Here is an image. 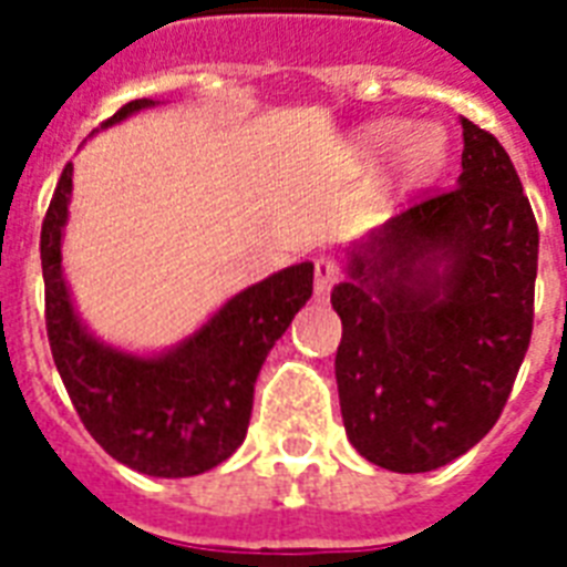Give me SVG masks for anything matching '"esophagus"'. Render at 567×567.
<instances>
[{
  "mask_svg": "<svg viewBox=\"0 0 567 567\" xmlns=\"http://www.w3.org/2000/svg\"><path fill=\"white\" fill-rule=\"evenodd\" d=\"M338 282V265L332 258H318L315 261V297H329L332 285Z\"/></svg>",
  "mask_w": 567,
  "mask_h": 567,
  "instance_id": "34e87169",
  "label": "esophagus"
}]
</instances>
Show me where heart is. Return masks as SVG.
<instances>
[{
  "instance_id": "obj_1",
  "label": "heart",
  "mask_w": 567,
  "mask_h": 567,
  "mask_svg": "<svg viewBox=\"0 0 567 567\" xmlns=\"http://www.w3.org/2000/svg\"><path fill=\"white\" fill-rule=\"evenodd\" d=\"M400 131H403V126L396 120L371 123L359 137V153L364 158H377L396 140L398 144L391 150V167L403 179L412 182L430 179L432 173H439L444 167V162H447V137H444L441 128L412 126L405 128L403 136L399 135Z\"/></svg>"
}]
</instances>
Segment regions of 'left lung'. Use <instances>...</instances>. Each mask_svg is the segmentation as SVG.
Returning a JSON list of instances; mask_svg holds the SVG:
<instances>
[{"label":"left lung","mask_w":567,"mask_h":567,"mask_svg":"<svg viewBox=\"0 0 567 567\" xmlns=\"http://www.w3.org/2000/svg\"><path fill=\"white\" fill-rule=\"evenodd\" d=\"M458 123L456 188L347 247L332 288L347 439L396 474L447 465L492 430L533 336L536 217L497 137Z\"/></svg>","instance_id":"obj_1"}]
</instances>
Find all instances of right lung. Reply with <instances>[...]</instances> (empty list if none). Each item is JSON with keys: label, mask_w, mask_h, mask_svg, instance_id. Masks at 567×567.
<instances>
[{"label": "right lung", "mask_w": 567, "mask_h": 567, "mask_svg": "<svg viewBox=\"0 0 567 567\" xmlns=\"http://www.w3.org/2000/svg\"><path fill=\"white\" fill-rule=\"evenodd\" d=\"M153 105L128 102L102 128ZM70 194L73 164L58 179L40 231L49 347L66 394L93 441L137 474H205L247 439L258 371L311 297L315 265L300 261L249 285L162 353H128L84 327L66 288L61 244Z\"/></svg>", "instance_id": "right-lung-1"}]
</instances>
